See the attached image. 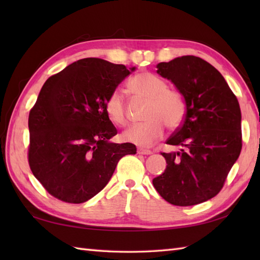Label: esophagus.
<instances>
[{"mask_svg": "<svg viewBox=\"0 0 260 260\" xmlns=\"http://www.w3.org/2000/svg\"><path fill=\"white\" fill-rule=\"evenodd\" d=\"M137 153L139 154H142V155H150V154L153 153L152 150H147V148H143V147H140L139 150H137Z\"/></svg>", "mask_w": 260, "mask_h": 260, "instance_id": "obj_1", "label": "esophagus"}]
</instances>
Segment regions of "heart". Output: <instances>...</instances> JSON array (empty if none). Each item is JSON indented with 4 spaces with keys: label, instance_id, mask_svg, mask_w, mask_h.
I'll return each instance as SVG.
<instances>
[{
    "label": "heart",
    "instance_id": "obj_1",
    "mask_svg": "<svg viewBox=\"0 0 260 260\" xmlns=\"http://www.w3.org/2000/svg\"><path fill=\"white\" fill-rule=\"evenodd\" d=\"M128 88L136 96L148 101L145 109V123L132 126L124 132L123 140L142 147H150L161 140L165 125L175 129L185 116V103L178 90L168 88L167 81L148 71L135 75ZM105 112L113 124L126 126L129 123L128 108L119 90H114L105 101Z\"/></svg>",
    "mask_w": 260,
    "mask_h": 260
}]
</instances>
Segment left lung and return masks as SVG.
Returning a JSON list of instances; mask_svg holds the SVG:
<instances>
[{
    "label": "left lung",
    "instance_id": "1",
    "mask_svg": "<svg viewBox=\"0 0 260 260\" xmlns=\"http://www.w3.org/2000/svg\"><path fill=\"white\" fill-rule=\"evenodd\" d=\"M157 74L184 97L186 113L167 144L180 150L161 153L164 173L153 185L165 201L194 206L221 191L242 147L241 112L222 75L199 57L183 56L157 64Z\"/></svg>",
    "mask_w": 260,
    "mask_h": 260
}]
</instances>
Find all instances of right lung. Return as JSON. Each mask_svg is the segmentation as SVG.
I'll list each match as a JSON object with an SVG mask.
<instances>
[{"label":"right lung","instance_id":"1","mask_svg":"<svg viewBox=\"0 0 260 260\" xmlns=\"http://www.w3.org/2000/svg\"><path fill=\"white\" fill-rule=\"evenodd\" d=\"M135 68L85 58L49 77L29 114L27 161L45 190L60 201L82 203L109 182L132 143L109 140L117 129L105 101Z\"/></svg>","mask_w":260,"mask_h":260}]
</instances>
